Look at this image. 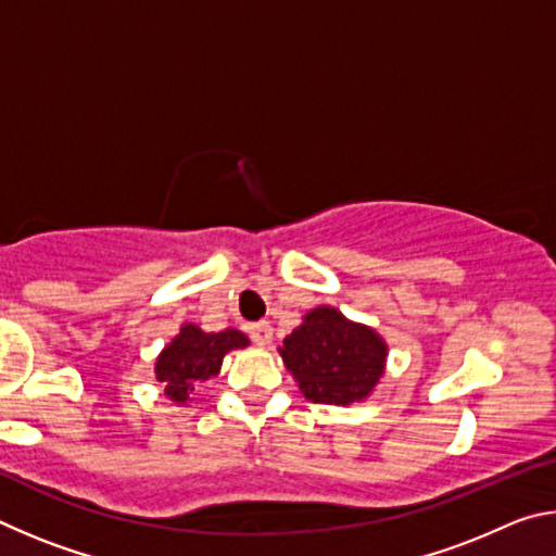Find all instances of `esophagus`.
<instances>
[{
    "label": "esophagus",
    "mask_w": 556,
    "mask_h": 556,
    "mask_svg": "<svg viewBox=\"0 0 556 556\" xmlns=\"http://www.w3.org/2000/svg\"><path fill=\"white\" fill-rule=\"evenodd\" d=\"M250 338H252V341H255L257 345H269V341H271V326H269V321L252 324V326H250Z\"/></svg>",
    "instance_id": "obj_1"
}]
</instances>
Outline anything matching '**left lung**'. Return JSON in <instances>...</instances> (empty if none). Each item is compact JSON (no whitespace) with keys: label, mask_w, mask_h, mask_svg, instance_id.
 <instances>
[{"label":"left lung","mask_w":556,"mask_h":556,"mask_svg":"<svg viewBox=\"0 0 556 556\" xmlns=\"http://www.w3.org/2000/svg\"><path fill=\"white\" fill-rule=\"evenodd\" d=\"M279 355L308 402L353 404L380 382L388 343L338 308L318 306L285 338Z\"/></svg>","instance_id":"left-lung-1"}]
</instances>
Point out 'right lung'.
Wrapping results in <instances>:
<instances>
[{"mask_svg": "<svg viewBox=\"0 0 556 556\" xmlns=\"http://www.w3.org/2000/svg\"><path fill=\"white\" fill-rule=\"evenodd\" d=\"M248 343V336L235 331V328H225L220 333H205L195 324H184L181 333L156 357V380L164 384L168 400L186 404L195 384L220 372L225 353Z\"/></svg>", "mask_w": 556, "mask_h": 556, "instance_id": "obj_1", "label": "right lung"}]
</instances>
